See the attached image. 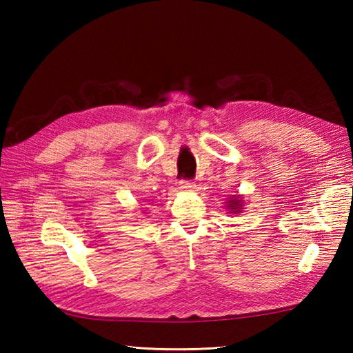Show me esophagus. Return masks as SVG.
Here are the masks:
<instances>
[{
  "instance_id": "34e87169",
  "label": "esophagus",
  "mask_w": 353,
  "mask_h": 353,
  "mask_svg": "<svg viewBox=\"0 0 353 353\" xmlns=\"http://www.w3.org/2000/svg\"><path fill=\"white\" fill-rule=\"evenodd\" d=\"M179 188H181L182 191H194V188H196V183L191 181H182V182H179Z\"/></svg>"
}]
</instances>
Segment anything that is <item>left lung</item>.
Returning <instances> with one entry per match:
<instances>
[{
  "instance_id": "8db88e82",
  "label": "left lung",
  "mask_w": 353,
  "mask_h": 353,
  "mask_svg": "<svg viewBox=\"0 0 353 353\" xmlns=\"http://www.w3.org/2000/svg\"><path fill=\"white\" fill-rule=\"evenodd\" d=\"M226 203V209L229 211V214H241V211L244 209V200L241 196H230L229 200L224 201Z\"/></svg>"
}]
</instances>
